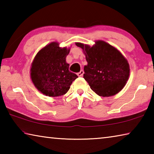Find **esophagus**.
Segmentation results:
<instances>
[{
  "label": "esophagus",
  "mask_w": 154,
  "mask_h": 154,
  "mask_svg": "<svg viewBox=\"0 0 154 154\" xmlns=\"http://www.w3.org/2000/svg\"><path fill=\"white\" fill-rule=\"evenodd\" d=\"M83 73H84V71H83V70H82V71H81L80 72H77V75H78V76H79V77H82Z\"/></svg>",
  "instance_id": "34e87169"
}]
</instances>
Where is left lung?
Wrapping results in <instances>:
<instances>
[{"instance_id":"left-lung-1","label":"left lung","mask_w":154,"mask_h":154,"mask_svg":"<svg viewBox=\"0 0 154 154\" xmlns=\"http://www.w3.org/2000/svg\"><path fill=\"white\" fill-rule=\"evenodd\" d=\"M84 51L87 66L83 78L90 88L100 96L116 94L126 85L130 74L127 60L118 49L103 41L92 47L76 43Z\"/></svg>"}]
</instances>
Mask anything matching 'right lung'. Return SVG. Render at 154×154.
<instances>
[{
  "label": "right lung",
  "mask_w": 154,
  "mask_h": 154,
  "mask_svg": "<svg viewBox=\"0 0 154 154\" xmlns=\"http://www.w3.org/2000/svg\"><path fill=\"white\" fill-rule=\"evenodd\" d=\"M70 49L60 48L56 42L45 46L36 54L30 70L31 79L36 88L49 96L64 95L72 82L78 77L69 71L66 56Z\"/></svg>",
  "instance_id": "1"
}]
</instances>
